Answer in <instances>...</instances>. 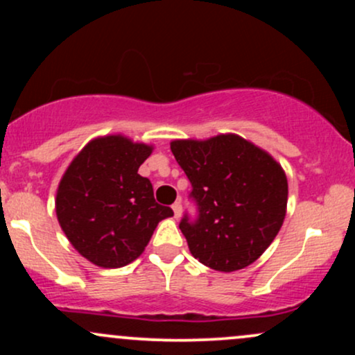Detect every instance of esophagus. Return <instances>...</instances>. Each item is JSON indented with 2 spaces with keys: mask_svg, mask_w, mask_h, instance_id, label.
I'll list each match as a JSON object with an SVG mask.
<instances>
[{
  "mask_svg": "<svg viewBox=\"0 0 355 355\" xmlns=\"http://www.w3.org/2000/svg\"><path fill=\"white\" fill-rule=\"evenodd\" d=\"M172 209H173L175 218H180V215H182V203L180 202H175L173 205H172Z\"/></svg>",
  "mask_w": 355,
  "mask_h": 355,
  "instance_id": "34e87169",
  "label": "esophagus"
}]
</instances>
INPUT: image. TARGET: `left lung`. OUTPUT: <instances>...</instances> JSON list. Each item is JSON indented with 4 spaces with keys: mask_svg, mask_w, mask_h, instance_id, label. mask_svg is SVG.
Here are the masks:
<instances>
[{
    "mask_svg": "<svg viewBox=\"0 0 355 355\" xmlns=\"http://www.w3.org/2000/svg\"><path fill=\"white\" fill-rule=\"evenodd\" d=\"M170 148L197 203V218L185 214L180 222L191 255L220 272L254 263L284 223L288 185L282 166L234 133L173 140Z\"/></svg>",
    "mask_w": 355,
    "mask_h": 355,
    "instance_id": "obj_1",
    "label": "left lung"
}]
</instances>
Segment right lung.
<instances>
[{"instance_id":"add662e5","label":"right lung","mask_w":355,"mask_h":355,"mask_svg":"<svg viewBox=\"0 0 355 355\" xmlns=\"http://www.w3.org/2000/svg\"><path fill=\"white\" fill-rule=\"evenodd\" d=\"M153 146L123 135L100 137L73 158L56 190V217L80 255L118 268L138 259L158 222L173 210L155 202L138 168Z\"/></svg>"}]
</instances>
